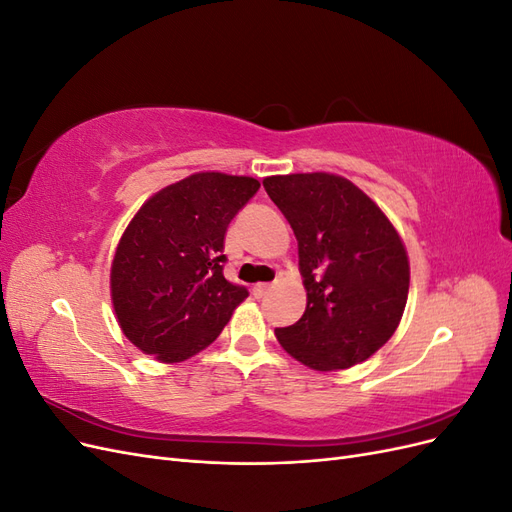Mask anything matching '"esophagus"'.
Here are the masks:
<instances>
[{
    "instance_id": "esophagus-1",
    "label": "esophagus",
    "mask_w": 512,
    "mask_h": 512,
    "mask_svg": "<svg viewBox=\"0 0 512 512\" xmlns=\"http://www.w3.org/2000/svg\"><path fill=\"white\" fill-rule=\"evenodd\" d=\"M273 290V284H256L254 288H252V294L256 299H262V297H267V294Z\"/></svg>"
}]
</instances>
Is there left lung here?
I'll use <instances>...</instances> for the list:
<instances>
[{"mask_svg":"<svg viewBox=\"0 0 512 512\" xmlns=\"http://www.w3.org/2000/svg\"><path fill=\"white\" fill-rule=\"evenodd\" d=\"M299 241L307 290L303 316L275 329L282 348L316 371L367 361L404 316L410 262L384 211L352 181L331 173L262 181Z\"/></svg>","mask_w":512,"mask_h":512,"instance_id":"left-lung-1","label":"left lung"}]
</instances>
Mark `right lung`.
<instances>
[{"label":"right lung","instance_id":"obj_1","mask_svg":"<svg viewBox=\"0 0 512 512\" xmlns=\"http://www.w3.org/2000/svg\"><path fill=\"white\" fill-rule=\"evenodd\" d=\"M258 179L207 170L147 198L117 243L111 301L130 342L160 363H181L222 333L243 286L224 277L230 220Z\"/></svg>","mask_w":512,"mask_h":512}]
</instances>
